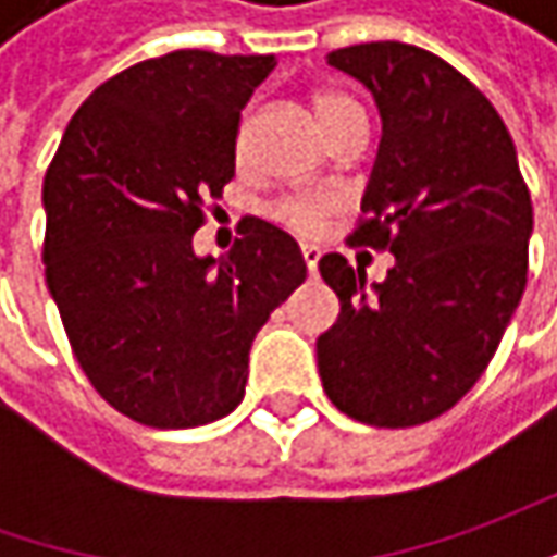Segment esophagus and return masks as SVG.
<instances>
[{"mask_svg": "<svg viewBox=\"0 0 557 557\" xmlns=\"http://www.w3.org/2000/svg\"><path fill=\"white\" fill-rule=\"evenodd\" d=\"M304 263H307V272L315 275V269H319V250L315 247H304Z\"/></svg>", "mask_w": 557, "mask_h": 557, "instance_id": "esophagus-1", "label": "esophagus"}]
</instances>
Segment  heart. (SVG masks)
I'll return each mask as SVG.
<instances>
[{"label": "heart", "mask_w": 557, "mask_h": 557, "mask_svg": "<svg viewBox=\"0 0 557 557\" xmlns=\"http://www.w3.org/2000/svg\"><path fill=\"white\" fill-rule=\"evenodd\" d=\"M312 114H315V123H319L322 136H329L341 120L362 114V108L356 104L354 98L319 92V96L312 98ZM329 213H332V203L319 201V198H290V201H282L275 207V216L288 228L300 232V235H315L325 225Z\"/></svg>", "instance_id": "heart-1"}]
</instances>
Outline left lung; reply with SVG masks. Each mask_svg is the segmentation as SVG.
I'll return each mask as SVG.
<instances>
[{
  "label": "left lung",
  "instance_id": "1",
  "mask_svg": "<svg viewBox=\"0 0 557 557\" xmlns=\"http://www.w3.org/2000/svg\"><path fill=\"white\" fill-rule=\"evenodd\" d=\"M381 114V145L354 245L387 247L394 269L325 253L341 315L319 334L322 387L344 416L412 428L453 409L496 354L527 285L533 203L515 141L481 89L437 54L362 42L329 54Z\"/></svg>",
  "mask_w": 557,
  "mask_h": 557
}]
</instances>
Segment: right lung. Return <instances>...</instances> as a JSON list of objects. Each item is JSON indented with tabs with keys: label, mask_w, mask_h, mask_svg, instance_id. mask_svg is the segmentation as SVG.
Returning a JSON list of instances; mask_svg holds the SVG:
<instances>
[{
	"label": "right lung",
	"mask_w": 557,
	"mask_h": 557,
	"mask_svg": "<svg viewBox=\"0 0 557 557\" xmlns=\"http://www.w3.org/2000/svg\"><path fill=\"white\" fill-rule=\"evenodd\" d=\"M272 67L201 49L133 64L79 104L46 170L42 260L67 341L101 399L148 428L228 416L253 337L307 278L297 242L253 216L220 260L191 247Z\"/></svg>",
	"instance_id": "1"
}]
</instances>
